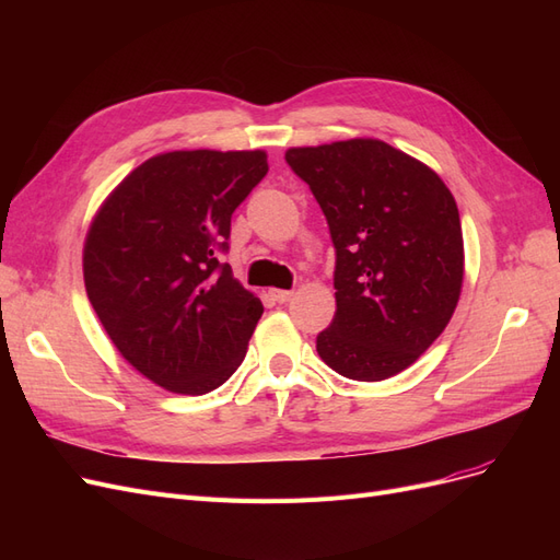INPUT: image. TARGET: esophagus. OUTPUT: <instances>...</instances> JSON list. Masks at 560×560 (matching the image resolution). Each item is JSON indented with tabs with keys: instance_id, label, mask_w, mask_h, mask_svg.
I'll use <instances>...</instances> for the list:
<instances>
[{
	"instance_id": "34e87169",
	"label": "esophagus",
	"mask_w": 560,
	"mask_h": 560,
	"mask_svg": "<svg viewBox=\"0 0 560 560\" xmlns=\"http://www.w3.org/2000/svg\"><path fill=\"white\" fill-rule=\"evenodd\" d=\"M268 294H270V299L278 301V303H287V301H290V299L294 296L292 290H270Z\"/></svg>"
}]
</instances>
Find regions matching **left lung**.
I'll return each instance as SVG.
<instances>
[{"instance_id":"8db88e82","label":"left lung","mask_w":560,"mask_h":560,"mask_svg":"<svg viewBox=\"0 0 560 560\" xmlns=\"http://www.w3.org/2000/svg\"><path fill=\"white\" fill-rule=\"evenodd\" d=\"M287 165L311 186L336 249V315L317 352L336 374L385 381L448 325L465 252L455 198L425 163L381 140L299 147Z\"/></svg>"}]
</instances>
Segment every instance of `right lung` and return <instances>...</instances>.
<instances>
[{"mask_svg":"<svg viewBox=\"0 0 560 560\" xmlns=\"http://www.w3.org/2000/svg\"><path fill=\"white\" fill-rule=\"evenodd\" d=\"M268 173L264 151H167L95 214L83 245L91 306L118 352L177 395L231 378L264 313L219 261L231 214Z\"/></svg>","mask_w":560,"mask_h":560,"instance_id":"right-lung-1","label":"right lung"}]
</instances>
